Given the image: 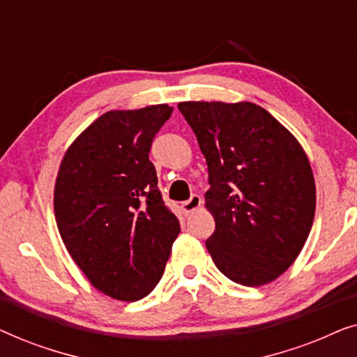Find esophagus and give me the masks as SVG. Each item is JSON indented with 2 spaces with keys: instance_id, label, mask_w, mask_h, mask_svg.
Wrapping results in <instances>:
<instances>
[{
  "instance_id": "34e87169",
  "label": "esophagus",
  "mask_w": 357,
  "mask_h": 357,
  "mask_svg": "<svg viewBox=\"0 0 357 357\" xmlns=\"http://www.w3.org/2000/svg\"><path fill=\"white\" fill-rule=\"evenodd\" d=\"M199 206H202V197H198V195H192V198L187 199V202L182 204L185 214H192L193 211H197Z\"/></svg>"
}]
</instances>
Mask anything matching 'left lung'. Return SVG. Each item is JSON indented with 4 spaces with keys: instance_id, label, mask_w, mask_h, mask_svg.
<instances>
[{
    "instance_id": "left-lung-1",
    "label": "left lung",
    "mask_w": 357,
    "mask_h": 357,
    "mask_svg": "<svg viewBox=\"0 0 357 357\" xmlns=\"http://www.w3.org/2000/svg\"><path fill=\"white\" fill-rule=\"evenodd\" d=\"M178 110L208 164L214 265L237 284L271 282L294 263L314 222L315 182L304 149L252 102H180Z\"/></svg>"
}]
</instances>
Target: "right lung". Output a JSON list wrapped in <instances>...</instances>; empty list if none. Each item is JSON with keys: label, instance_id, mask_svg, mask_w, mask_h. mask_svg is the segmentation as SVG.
<instances>
[{"label": "right lung", "instance_id": "add662e5", "mask_svg": "<svg viewBox=\"0 0 357 357\" xmlns=\"http://www.w3.org/2000/svg\"><path fill=\"white\" fill-rule=\"evenodd\" d=\"M172 110L107 112L77 136L58 170L60 236L91 284L114 299L139 301L154 289L180 232L149 160Z\"/></svg>", "mask_w": 357, "mask_h": 357}]
</instances>
